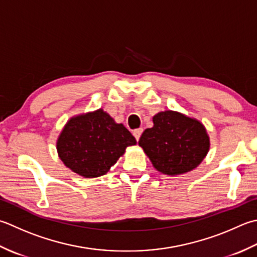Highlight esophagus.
<instances>
[{
    "label": "esophagus",
    "mask_w": 257,
    "mask_h": 257,
    "mask_svg": "<svg viewBox=\"0 0 257 257\" xmlns=\"http://www.w3.org/2000/svg\"><path fill=\"white\" fill-rule=\"evenodd\" d=\"M142 134H143V128H139V129H136L135 132H134V136H135V138H136V140H139V138H140V136H142Z\"/></svg>",
    "instance_id": "34e87169"
}]
</instances>
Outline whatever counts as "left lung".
<instances>
[{
	"label": "left lung",
	"mask_w": 257,
	"mask_h": 257,
	"mask_svg": "<svg viewBox=\"0 0 257 257\" xmlns=\"http://www.w3.org/2000/svg\"><path fill=\"white\" fill-rule=\"evenodd\" d=\"M138 145L157 172L177 176L195 169L209 150V136L199 120L182 112L165 110L153 117Z\"/></svg>",
	"instance_id": "1"
}]
</instances>
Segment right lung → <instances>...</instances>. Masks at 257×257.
Here are the masks:
<instances>
[{"label": "right lung", "instance_id": "1", "mask_svg": "<svg viewBox=\"0 0 257 257\" xmlns=\"http://www.w3.org/2000/svg\"><path fill=\"white\" fill-rule=\"evenodd\" d=\"M136 144L129 130L100 108L68 120L58 137L57 152L73 173L94 178L107 174L125 148Z\"/></svg>", "mask_w": 257, "mask_h": 257}]
</instances>
